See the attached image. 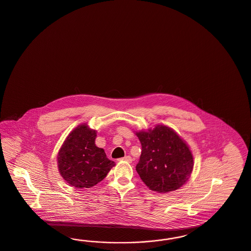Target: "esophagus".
<instances>
[{"label": "esophagus", "mask_w": 251, "mask_h": 251, "mask_svg": "<svg viewBox=\"0 0 251 251\" xmlns=\"http://www.w3.org/2000/svg\"><path fill=\"white\" fill-rule=\"evenodd\" d=\"M120 161H127V162H131V161H132V159H131V157H130V156H125V157L121 158Z\"/></svg>", "instance_id": "1"}]
</instances>
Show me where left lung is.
I'll list each match as a JSON object with an SVG mask.
<instances>
[{
    "label": "left lung",
    "mask_w": 251,
    "mask_h": 251,
    "mask_svg": "<svg viewBox=\"0 0 251 251\" xmlns=\"http://www.w3.org/2000/svg\"><path fill=\"white\" fill-rule=\"evenodd\" d=\"M135 134L142 146L136 165L142 181L151 191L161 193L182 187L191 176L193 156L180 136L164 125Z\"/></svg>",
    "instance_id": "obj_1"
}]
</instances>
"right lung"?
<instances>
[{
    "instance_id": "1",
    "label": "right lung",
    "mask_w": 251,
    "mask_h": 251,
    "mask_svg": "<svg viewBox=\"0 0 251 251\" xmlns=\"http://www.w3.org/2000/svg\"><path fill=\"white\" fill-rule=\"evenodd\" d=\"M96 131L87 124L78 125L63 142L58 154L60 176L70 186L89 189L102 180L115 162L96 147Z\"/></svg>"
}]
</instances>
